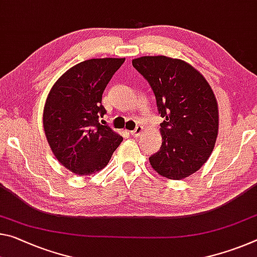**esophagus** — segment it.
<instances>
[{
	"label": "esophagus",
	"instance_id": "esophagus-1",
	"mask_svg": "<svg viewBox=\"0 0 257 257\" xmlns=\"http://www.w3.org/2000/svg\"><path fill=\"white\" fill-rule=\"evenodd\" d=\"M143 132V127H142V125H137V127L133 130V132H130L132 133V135L134 136V137H137V136H140L141 135V133Z\"/></svg>",
	"mask_w": 257,
	"mask_h": 257
}]
</instances>
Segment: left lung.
<instances>
[{"label": "left lung", "mask_w": 257, "mask_h": 257, "mask_svg": "<svg viewBox=\"0 0 257 257\" xmlns=\"http://www.w3.org/2000/svg\"><path fill=\"white\" fill-rule=\"evenodd\" d=\"M156 96L162 144L150 157L152 168L169 180H182L201 168L213 152L218 108L205 77L191 65L166 56L133 60Z\"/></svg>", "instance_id": "obj_1"}]
</instances>
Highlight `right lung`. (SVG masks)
<instances>
[{"instance_id":"right-lung-1","label":"right lung","mask_w":257,"mask_h":257,"mask_svg":"<svg viewBox=\"0 0 257 257\" xmlns=\"http://www.w3.org/2000/svg\"><path fill=\"white\" fill-rule=\"evenodd\" d=\"M124 58L89 59L76 64L57 80L44 105L43 128L60 164L74 174L103 169L123 141L100 123L106 109L101 96Z\"/></svg>"}]
</instances>
